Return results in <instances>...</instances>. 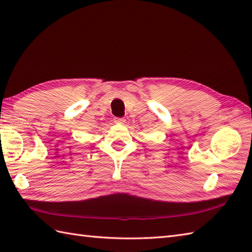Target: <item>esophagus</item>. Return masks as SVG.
Segmentation results:
<instances>
[{
    "label": "esophagus",
    "instance_id": "esophagus-1",
    "mask_svg": "<svg viewBox=\"0 0 252 252\" xmlns=\"http://www.w3.org/2000/svg\"><path fill=\"white\" fill-rule=\"evenodd\" d=\"M115 122L116 123H125L126 119H123V118H115Z\"/></svg>",
    "mask_w": 252,
    "mask_h": 252
}]
</instances>
